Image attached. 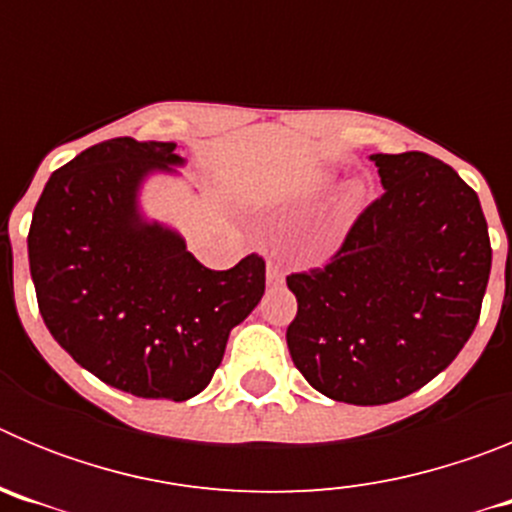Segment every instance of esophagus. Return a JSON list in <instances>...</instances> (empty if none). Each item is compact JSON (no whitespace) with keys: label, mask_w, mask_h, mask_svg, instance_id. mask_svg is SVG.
<instances>
[{"label":"esophagus","mask_w":512,"mask_h":512,"mask_svg":"<svg viewBox=\"0 0 512 512\" xmlns=\"http://www.w3.org/2000/svg\"><path fill=\"white\" fill-rule=\"evenodd\" d=\"M266 282H269L271 287L284 284V271L279 269V264H274V261H269V266H266Z\"/></svg>","instance_id":"1"}]
</instances>
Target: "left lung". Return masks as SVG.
I'll use <instances>...</instances> for the list:
<instances>
[{
    "label": "left lung",
    "mask_w": 512,
    "mask_h": 512,
    "mask_svg": "<svg viewBox=\"0 0 512 512\" xmlns=\"http://www.w3.org/2000/svg\"><path fill=\"white\" fill-rule=\"evenodd\" d=\"M382 197L320 269L289 274L287 346L325 397L387 405L413 395L472 336L492 248L479 197L420 151L374 153Z\"/></svg>",
    "instance_id": "8db88e82"
}]
</instances>
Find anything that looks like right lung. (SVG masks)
Segmentation results:
<instances>
[{
  "label": "right lung",
  "mask_w": 512,
  "mask_h": 512,
  "mask_svg": "<svg viewBox=\"0 0 512 512\" xmlns=\"http://www.w3.org/2000/svg\"><path fill=\"white\" fill-rule=\"evenodd\" d=\"M184 164L176 143L112 138L53 171L27 233L45 328L104 384L148 400L200 395L230 330L251 315L266 264L212 271L138 212L140 182Z\"/></svg>",
  "instance_id": "1"
}]
</instances>
